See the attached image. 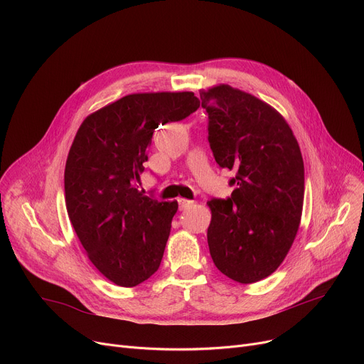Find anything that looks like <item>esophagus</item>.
<instances>
[{
    "label": "esophagus",
    "instance_id": "1",
    "mask_svg": "<svg viewBox=\"0 0 364 364\" xmlns=\"http://www.w3.org/2000/svg\"><path fill=\"white\" fill-rule=\"evenodd\" d=\"M178 205H180V209H186V208L193 205V200H188V199L180 198V199H178Z\"/></svg>",
    "mask_w": 364,
    "mask_h": 364
}]
</instances>
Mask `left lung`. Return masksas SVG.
Wrapping results in <instances>:
<instances>
[{"label": "left lung", "mask_w": 364, "mask_h": 364, "mask_svg": "<svg viewBox=\"0 0 364 364\" xmlns=\"http://www.w3.org/2000/svg\"><path fill=\"white\" fill-rule=\"evenodd\" d=\"M209 144L221 168L233 169L232 196L213 199L208 246L217 269L235 282L274 273L298 233L304 161L282 114L255 95L220 84L200 90Z\"/></svg>", "instance_id": "8db88e82"}]
</instances>
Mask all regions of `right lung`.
<instances>
[{
    "label": "right lung",
    "mask_w": 364,
    "mask_h": 364,
    "mask_svg": "<svg viewBox=\"0 0 364 364\" xmlns=\"http://www.w3.org/2000/svg\"><path fill=\"white\" fill-rule=\"evenodd\" d=\"M199 107L192 91L137 92L82 121L65 168V200L73 230L92 265L132 288L162 261L178 203L139 190L153 131Z\"/></svg>",
    "instance_id": "add662e5"
}]
</instances>
